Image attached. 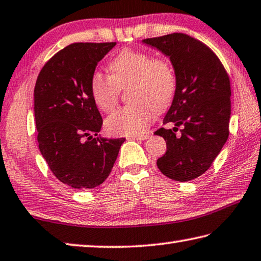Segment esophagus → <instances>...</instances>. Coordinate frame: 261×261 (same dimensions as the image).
Masks as SVG:
<instances>
[{
	"instance_id": "34e87169",
	"label": "esophagus",
	"mask_w": 261,
	"mask_h": 261,
	"mask_svg": "<svg viewBox=\"0 0 261 261\" xmlns=\"http://www.w3.org/2000/svg\"><path fill=\"white\" fill-rule=\"evenodd\" d=\"M149 138V134H145V135H140V136H131L129 137V139H134V140H146Z\"/></svg>"
}]
</instances>
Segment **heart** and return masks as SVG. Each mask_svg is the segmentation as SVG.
I'll return each instance as SVG.
<instances>
[{
	"label": "heart",
	"instance_id": "1",
	"mask_svg": "<svg viewBox=\"0 0 261 261\" xmlns=\"http://www.w3.org/2000/svg\"><path fill=\"white\" fill-rule=\"evenodd\" d=\"M110 75L93 72L90 92L102 112L114 110L121 89L127 88L129 105L118 108L108 117L107 130L116 136L144 134L153 118L171 105L177 90L174 68L168 58L146 51L123 49L110 61Z\"/></svg>",
	"mask_w": 261,
	"mask_h": 261
}]
</instances>
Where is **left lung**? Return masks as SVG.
<instances>
[{"label":"left lung","instance_id":"left-lung-1","mask_svg":"<svg viewBox=\"0 0 261 261\" xmlns=\"http://www.w3.org/2000/svg\"><path fill=\"white\" fill-rule=\"evenodd\" d=\"M143 42L169 57L177 77L176 94L163 120L174 127L155 131L167 141V151L156 164L170 179L193 180L211 167L228 138V74L209 46L182 33Z\"/></svg>","mask_w":261,"mask_h":261}]
</instances>
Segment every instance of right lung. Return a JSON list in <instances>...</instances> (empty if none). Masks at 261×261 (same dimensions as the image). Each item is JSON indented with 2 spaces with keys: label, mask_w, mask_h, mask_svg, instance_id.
<instances>
[{
  "label": "right lung",
  "mask_w": 261,
  "mask_h": 261,
  "mask_svg": "<svg viewBox=\"0 0 261 261\" xmlns=\"http://www.w3.org/2000/svg\"><path fill=\"white\" fill-rule=\"evenodd\" d=\"M115 44H69L48 60L36 80L40 151L56 178L75 189H91L105 181L125 141L98 136L102 117L90 92L97 64Z\"/></svg>",
  "instance_id": "add662e5"
}]
</instances>
